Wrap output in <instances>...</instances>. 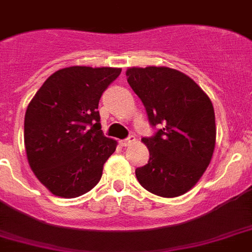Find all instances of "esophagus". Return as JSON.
<instances>
[{
    "instance_id": "esophagus-1",
    "label": "esophagus",
    "mask_w": 252,
    "mask_h": 252,
    "mask_svg": "<svg viewBox=\"0 0 252 252\" xmlns=\"http://www.w3.org/2000/svg\"><path fill=\"white\" fill-rule=\"evenodd\" d=\"M134 141H135L134 137H129V138L123 139V141H120V144H122L123 147H126V146H129V144L133 143V142H134Z\"/></svg>"
}]
</instances>
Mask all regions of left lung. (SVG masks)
<instances>
[{
	"mask_svg": "<svg viewBox=\"0 0 252 252\" xmlns=\"http://www.w3.org/2000/svg\"><path fill=\"white\" fill-rule=\"evenodd\" d=\"M126 74L151 126H161L153 137L142 138L150 159L135 170L137 180L155 195H183L202 178L213 156L216 118L211 99L178 69L132 67Z\"/></svg>",
	"mask_w": 252,
	"mask_h": 252,
	"instance_id": "8db88e82",
	"label": "left lung"
}]
</instances>
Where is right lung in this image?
I'll use <instances>...</instances> for the list:
<instances>
[{
  "label": "right lung",
  "mask_w": 252,
  "mask_h": 252,
  "mask_svg": "<svg viewBox=\"0 0 252 252\" xmlns=\"http://www.w3.org/2000/svg\"><path fill=\"white\" fill-rule=\"evenodd\" d=\"M122 68L73 65L54 72L28 105L24 142L35 176L52 194L77 198L99 183L117 141L105 137L97 111Z\"/></svg>",
  "instance_id": "1"
}]
</instances>
